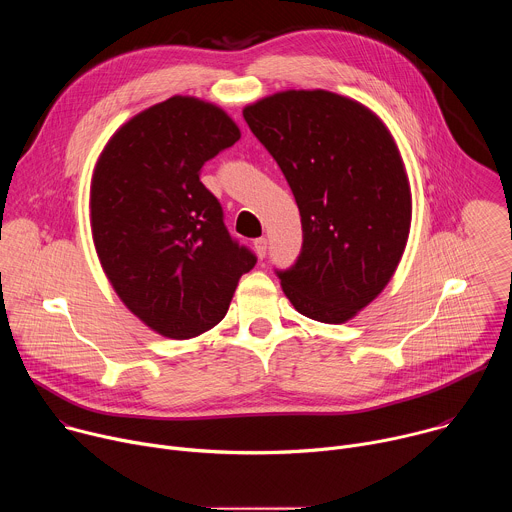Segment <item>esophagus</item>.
<instances>
[{"instance_id":"esophagus-1","label":"esophagus","mask_w":512,"mask_h":512,"mask_svg":"<svg viewBox=\"0 0 512 512\" xmlns=\"http://www.w3.org/2000/svg\"><path fill=\"white\" fill-rule=\"evenodd\" d=\"M253 247H255V253H257L259 259H263V257L267 255V239H263V237H261V239H255V241H253Z\"/></svg>"}]
</instances>
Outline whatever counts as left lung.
<instances>
[{
    "mask_svg": "<svg viewBox=\"0 0 512 512\" xmlns=\"http://www.w3.org/2000/svg\"><path fill=\"white\" fill-rule=\"evenodd\" d=\"M302 216V251L277 271L306 318L344 324L393 277L411 227V190L385 123L330 91H281L243 109Z\"/></svg>",
    "mask_w": 512,
    "mask_h": 512,
    "instance_id": "8db88e82",
    "label": "left lung"
}]
</instances>
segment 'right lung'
I'll return each instance as SVG.
<instances>
[{"label":"right lung","mask_w":512,"mask_h":512,"mask_svg":"<svg viewBox=\"0 0 512 512\" xmlns=\"http://www.w3.org/2000/svg\"><path fill=\"white\" fill-rule=\"evenodd\" d=\"M239 137L221 107L176 95L121 125L95 166L91 229L103 271L121 302L166 338L221 322L257 263L200 182L204 162Z\"/></svg>","instance_id":"add662e5"}]
</instances>
